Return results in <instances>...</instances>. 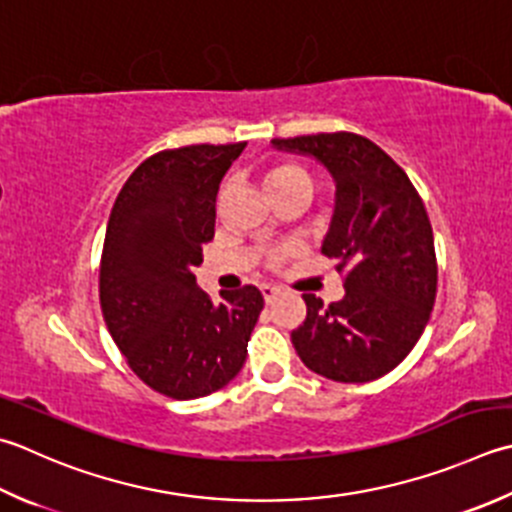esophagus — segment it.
I'll return each mask as SVG.
<instances>
[{
	"label": "esophagus",
	"mask_w": 512,
	"mask_h": 512,
	"mask_svg": "<svg viewBox=\"0 0 512 512\" xmlns=\"http://www.w3.org/2000/svg\"><path fill=\"white\" fill-rule=\"evenodd\" d=\"M279 293H282V290H279L277 286H268V284L262 286V295H264L266 304H275V299L279 297Z\"/></svg>",
	"instance_id": "1"
}]
</instances>
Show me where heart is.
<instances>
[{"label":"heart","instance_id":"1","mask_svg":"<svg viewBox=\"0 0 512 512\" xmlns=\"http://www.w3.org/2000/svg\"><path fill=\"white\" fill-rule=\"evenodd\" d=\"M266 184H268L270 190H273V193H279V190H284L288 186H295V184H308L310 186V175L299 164L279 162V164L268 168ZM277 259L279 257H275V262H277Z\"/></svg>","mask_w":512,"mask_h":512}]
</instances>
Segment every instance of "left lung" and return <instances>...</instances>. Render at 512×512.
<instances>
[{
  "instance_id": "left-lung-1",
  "label": "left lung",
  "mask_w": 512,
  "mask_h": 512,
  "mask_svg": "<svg viewBox=\"0 0 512 512\" xmlns=\"http://www.w3.org/2000/svg\"><path fill=\"white\" fill-rule=\"evenodd\" d=\"M273 146L313 155L333 175L337 202L322 253L337 259L346 288L328 306L304 295L306 319L290 339L313 373L373 382L404 362L435 306L437 257L422 197L402 166L362 135L277 137Z\"/></svg>"
}]
</instances>
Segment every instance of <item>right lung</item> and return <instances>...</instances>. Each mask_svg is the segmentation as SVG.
<instances>
[{"mask_svg":"<svg viewBox=\"0 0 512 512\" xmlns=\"http://www.w3.org/2000/svg\"><path fill=\"white\" fill-rule=\"evenodd\" d=\"M246 146L168 148L139 164L110 210L99 304L130 370L155 393L197 399L224 388L246 362L264 308L255 286L199 290L193 270L215 235L222 177Z\"/></svg>","mask_w":512,"mask_h":512,"instance_id":"1","label":"right lung"}]
</instances>
